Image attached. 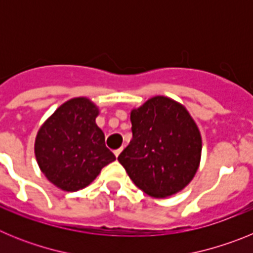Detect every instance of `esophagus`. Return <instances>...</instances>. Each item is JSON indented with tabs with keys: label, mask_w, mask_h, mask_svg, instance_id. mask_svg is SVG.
Masks as SVG:
<instances>
[{
	"label": "esophagus",
	"mask_w": 253,
	"mask_h": 253,
	"mask_svg": "<svg viewBox=\"0 0 253 253\" xmlns=\"http://www.w3.org/2000/svg\"><path fill=\"white\" fill-rule=\"evenodd\" d=\"M120 153H122V148H119V149H115V151H114V154H115L116 157H118V156H119Z\"/></svg>",
	"instance_id": "esophagus-1"
}]
</instances>
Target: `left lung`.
<instances>
[{"instance_id": "left-lung-1", "label": "left lung", "mask_w": 253, "mask_h": 253, "mask_svg": "<svg viewBox=\"0 0 253 253\" xmlns=\"http://www.w3.org/2000/svg\"><path fill=\"white\" fill-rule=\"evenodd\" d=\"M131 138L119 154L135 186L153 198L184 189L198 171L202 135L189 111L175 100L154 96L130 113Z\"/></svg>"}]
</instances>
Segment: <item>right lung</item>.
Returning <instances> with one entry per match:
<instances>
[{"label": "right lung", "mask_w": 253, "mask_h": 253, "mask_svg": "<svg viewBox=\"0 0 253 253\" xmlns=\"http://www.w3.org/2000/svg\"><path fill=\"white\" fill-rule=\"evenodd\" d=\"M99 109L86 97L60 105L35 139L38 165L51 184L64 191L90 185L102 167L115 161L96 125Z\"/></svg>", "instance_id": "right-lung-1"}]
</instances>
